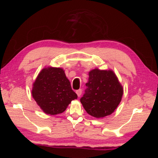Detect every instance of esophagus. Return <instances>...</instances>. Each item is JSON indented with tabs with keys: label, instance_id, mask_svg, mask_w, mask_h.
Listing matches in <instances>:
<instances>
[{
	"label": "esophagus",
	"instance_id": "34e87169",
	"mask_svg": "<svg viewBox=\"0 0 158 158\" xmlns=\"http://www.w3.org/2000/svg\"><path fill=\"white\" fill-rule=\"evenodd\" d=\"M76 94L78 95V96L80 97V95H81V94H82V89H79L78 90H76Z\"/></svg>",
	"mask_w": 158,
	"mask_h": 158
}]
</instances>
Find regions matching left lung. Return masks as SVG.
Masks as SVG:
<instances>
[{"mask_svg": "<svg viewBox=\"0 0 158 158\" xmlns=\"http://www.w3.org/2000/svg\"><path fill=\"white\" fill-rule=\"evenodd\" d=\"M85 86L80 102L86 112L94 117L111 114L121 101L123 89L111 70H91Z\"/></svg>", "mask_w": 158, "mask_h": 158, "instance_id": "8db88e82", "label": "left lung"}]
</instances>
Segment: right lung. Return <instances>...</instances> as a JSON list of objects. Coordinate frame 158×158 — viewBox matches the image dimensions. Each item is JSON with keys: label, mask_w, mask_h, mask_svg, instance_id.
Wrapping results in <instances>:
<instances>
[{"label": "right lung", "mask_w": 158, "mask_h": 158, "mask_svg": "<svg viewBox=\"0 0 158 158\" xmlns=\"http://www.w3.org/2000/svg\"><path fill=\"white\" fill-rule=\"evenodd\" d=\"M31 94L43 111L52 115L64 112L70 102L78 98L64 70L53 67L41 70L33 84Z\"/></svg>", "instance_id": "add662e5"}]
</instances>
